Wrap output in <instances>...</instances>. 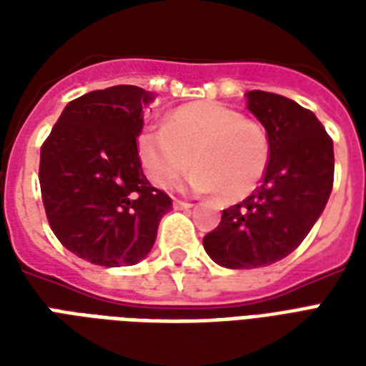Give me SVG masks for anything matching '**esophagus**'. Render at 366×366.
I'll return each instance as SVG.
<instances>
[{"label":"esophagus","instance_id":"34e87169","mask_svg":"<svg viewBox=\"0 0 366 366\" xmlns=\"http://www.w3.org/2000/svg\"><path fill=\"white\" fill-rule=\"evenodd\" d=\"M172 204H174L176 209H190L192 207L190 202H184V199H178V198H174V202H172Z\"/></svg>","mask_w":366,"mask_h":366}]
</instances>
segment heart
Wrapping results in <instances>:
<instances>
[{"label":"heart","instance_id":"obj_1","mask_svg":"<svg viewBox=\"0 0 366 366\" xmlns=\"http://www.w3.org/2000/svg\"><path fill=\"white\" fill-rule=\"evenodd\" d=\"M139 159L154 186L168 188L192 168L186 182L196 192H215L227 202L247 198L259 186L270 159L261 123L227 105L198 102L178 107L162 127L139 137Z\"/></svg>","mask_w":366,"mask_h":366}]
</instances>
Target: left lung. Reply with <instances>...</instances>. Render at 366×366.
<instances>
[{
	"label": "left lung",
	"instance_id": "left-lung-1",
	"mask_svg": "<svg viewBox=\"0 0 366 366\" xmlns=\"http://www.w3.org/2000/svg\"><path fill=\"white\" fill-rule=\"evenodd\" d=\"M247 107L270 143L262 184L241 204L223 209L204 237L212 261L225 269H259L298 249L333 188V141L314 113L288 97L247 92Z\"/></svg>",
	"mask_w": 366,
	"mask_h": 366
}]
</instances>
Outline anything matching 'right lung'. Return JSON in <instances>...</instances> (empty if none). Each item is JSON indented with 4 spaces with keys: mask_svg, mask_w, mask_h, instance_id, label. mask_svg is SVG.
Returning <instances> with one entry per match:
<instances>
[{
    "mask_svg": "<svg viewBox=\"0 0 366 366\" xmlns=\"http://www.w3.org/2000/svg\"><path fill=\"white\" fill-rule=\"evenodd\" d=\"M152 99L113 86L72 99L41 147L39 182L52 233L99 267L144 259L172 199L144 178L137 137Z\"/></svg>",
    "mask_w": 366,
    "mask_h": 366,
    "instance_id": "add662e5",
    "label": "right lung"
}]
</instances>
